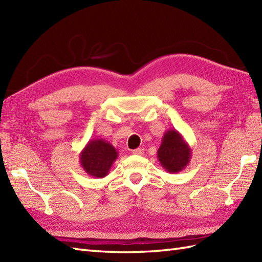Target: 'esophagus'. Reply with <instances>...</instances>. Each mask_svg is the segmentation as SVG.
<instances>
[{
	"label": "esophagus",
	"instance_id": "34e87169",
	"mask_svg": "<svg viewBox=\"0 0 262 262\" xmlns=\"http://www.w3.org/2000/svg\"><path fill=\"white\" fill-rule=\"evenodd\" d=\"M133 153L135 155H143L144 154V148L143 147H138L136 149H133Z\"/></svg>",
	"mask_w": 262,
	"mask_h": 262
}]
</instances>
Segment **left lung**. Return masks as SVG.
Segmentation results:
<instances>
[{
    "instance_id": "obj_1",
    "label": "left lung",
    "mask_w": 262,
    "mask_h": 262,
    "mask_svg": "<svg viewBox=\"0 0 262 262\" xmlns=\"http://www.w3.org/2000/svg\"><path fill=\"white\" fill-rule=\"evenodd\" d=\"M160 164L169 173L185 170L191 159V148L179 132L170 129L164 133L162 143L158 149Z\"/></svg>"
}]
</instances>
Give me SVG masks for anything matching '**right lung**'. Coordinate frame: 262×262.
I'll use <instances>...</instances> for the list:
<instances>
[{
    "mask_svg": "<svg viewBox=\"0 0 262 262\" xmlns=\"http://www.w3.org/2000/svg\"><path fill=\"white\" fill-rule=\"evenodd\" d=\"M118 158V152L102 138L89 141L80 153V163L86 173L93 178H104Z\"/></svg>",
    "mask_w": 262,
    "mask_h": 262,
    "instance_id": "1",
    "label": "right lung"
}]
</instances>
